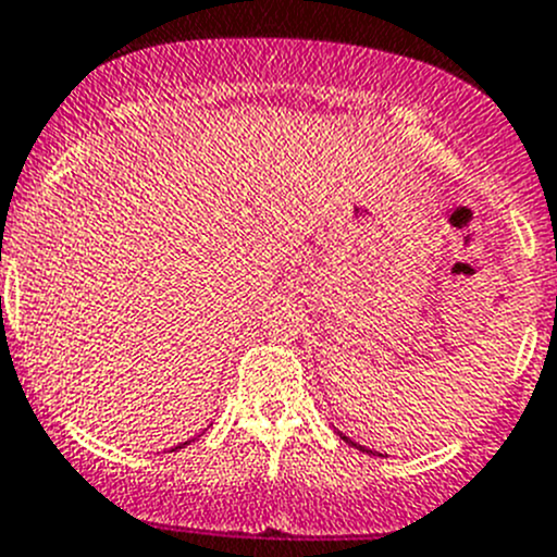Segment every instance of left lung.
Wrapping results in <instances>:
<instances>
[{
	"label": "left lung",
	"mask_w": 557,
	"mask_h": 557,
	"mask_svg": "<svg viewBox=\"0 0 557 557\" xmlns=\"http://www.w3.org/2000/svg\"><path fill=\"white\" fill-rule=\"evenodd\" d=\"M343 436V434H341ZM343 440H346V443L349 445H355V448H360V450H366V454H373V456H387V454H379V450H368V448H362V445H357V443H351L349 436H343Z\"/></svg>",
	"instance_id": "left-lung-1"
}]
</instances>
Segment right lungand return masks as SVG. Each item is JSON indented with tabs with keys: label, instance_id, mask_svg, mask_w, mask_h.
<instances>
[{
	"label": "right lung",
	"instance_id": "right-lung-1",
	"mask_svg": "<svg viewBox=\"0 0 557 557\" xmlns=\"http://www.w3.org/2000/svg\"><path fill=\"white\" fill-rule=\"evenodd\" d=\"M186 445V443H184ZM178 448H181V445H178ZM178 448H173V450H178Z\"/></svg>",
	"mask_w": 557,
	"mask_h": 557
}]
</instances>
